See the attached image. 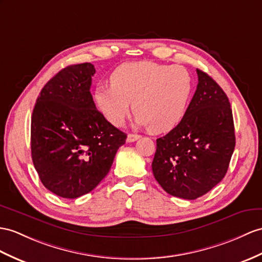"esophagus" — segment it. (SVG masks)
Returning <instances> with one entry per match:
<instances>
[{
    "mask_svg": "<svg viewBox=\"0 0 262 262\" xmlns=\"http://www.w3.org/2000/svg\"><path fill=\"white\" fill-rule=\"evenodd\" d=\"M138 139H140L139 135H132V133H130V135H127L126 142H135Z\"/></svg>",
    "mask_w": 262,
    "mask_h": 262,
    "instance_id": "obj_1",
    "label": "esophagus"
}]
</instances>
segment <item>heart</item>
<instances>
[{"label":"heart","instance_id":"b5f03b06","mask_svg":"<svg viewBox=\"0 0 262 262\" xmlns=\"http://www.w3.org/2000/svg\"><path fill=\"white\" fill-rule=\"evenodd\" d=\"M111 86H100L94 101L103 117L121 126L132 110L136 124L152 133L173 129L184 118L193 90V80L181 66L140 61L124 63L114 70Z\"/></svg>","mask_w":262,"mask_h":262}]
</instances>
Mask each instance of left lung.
Returning <instances> with one entry per match:
<instances>
[{"mask_svg":"<svg viewBox=\"0 0 262 262\" xmlns=\"http://www.w3.org/2000/svg\"><path fill=\"white\" fill-rule=\"evenodd\" d=\"M196 90L181 122L157 139L156 180L173 196L194 200L225 178L235 145L232 110L211 76L196 69Z\"/></svg>","mask_w":262,"mask_h":262,"instance_id":"left-lung-1","label":"left lung"}]
</instances>
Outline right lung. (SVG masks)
<instances>
[{"label": "right lung", "instance_id": "add662e5", "mask_svg": "<svg viewBox=\"0 0 262 262\" xmlns=\"http://www.w3.org/2000/svg\"><path fill=\"white\" fill-rule=\"evenodd\" d=\"M91 63L69 66L40 92L31 119V153L40 180L54 194L75 199L110 171L126 135L95 107Z\"/></svg>", "mask_w": 262, "mask_h": 262}]
</instances>
